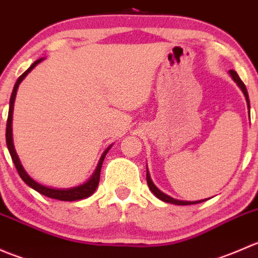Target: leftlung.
Instances as JSON below:
<instances>
[{
  "instance_id": "obj_1",
  "label": "left lung",
  "mask_w": 258,
  "mask_h": 258,
  "mask_svg": "<svg viewBox=\"0 0 258 258\" xmlns=\"http://www.w3.org/2000/svg\"><path fill=\"white\" fill-rule=\"evenodd\" d=\"M230 74H231V76H232L233 81H235V82L237 83V85H238V87H240L241 90H242V92H243L244 97H246V101H247V106H248V108H249V100H248V93H247L246 86H244V83L242 82L240 77H238V75L236 74V72L233 71V70H231V71H230ZM146 179H147V184H148V187H150V189H151V191L153 192V195H155V196L157 197V199H160V200H162V201L167 202V204H173V205H182V206H184V205H196V204H200V202L205 201V200H201V201H194V202H189V201H179V200H175V199H172V197L167 196V195H166V194H163V192H161L160 189H158L157 187H156L155 184H153V182H152V179H151V177H150V173H148V171H147V175H146Z\"/></svg>"
}]
</instances>
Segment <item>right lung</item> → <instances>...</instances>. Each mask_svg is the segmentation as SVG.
Instances as JSON below:
<instances>
[{
  "instance_id": "1",
  "label": "right lung",
  "mask_w": 258,
  "mask_h": 258,
  "mask_svg": "<svg viewBox=\"0 0 258 258\" xmlns=\"http://www.w3.org/2000/svg\"><path fill=\"white\" fill-rule=\"evenodd\" d=\"M41 61H42V58H40V59H37V61L33 62V63L30 66V69L26 70V71L23 72V74L21 75L20 77H18L16 85H15L14 91H12V95H11V100H10L9 117H7L6 144H7V147H9L10 155H11L12 161H14L15 166H16V170H17L18 175H20V177L22 178L23 181H25L26 183H27L28 186L31 187V188H33L35 191L40 192L41 195H45V196L49 197V199L59 200V201H77V200H82V199H86V197L91 196V195H92L93 192L96 191V188H97V186H98V182H100V175H101V167H102V162H103V160H105V156H106V153L108 152V148H110V147H108L107 150L103 152L102 157H101L100 162H98V166H97V168H96L95 173H93L92 177L88 179V182L81 184V186L74 187V188L57 189V188H51V187H46V186H42V184L37 183V182L33 181V179L31 178L30 176L27 175V173H26V171L23 170V167L21 166L20 160H18V156H17L16 151H15L14 144H12V127H11V124H12V112H14V103H15V97H16V93H17L18 85L21 83V81H22L26 76H27L28 72H30L31 70H32L33 67L36 66V64L40 63Z\"/></svg>"
}]
</instances>
